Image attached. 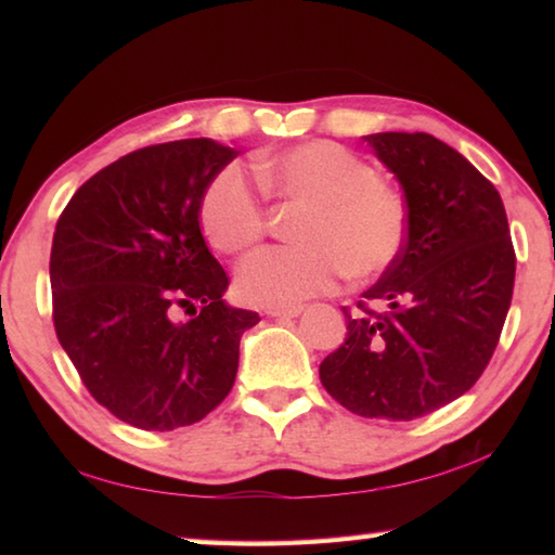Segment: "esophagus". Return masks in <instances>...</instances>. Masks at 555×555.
<instances>
[{"label": "esophagus", "mask_w": 555, "mask_h": 555, "mask_svg": "<svg viewBox=\"0 0 555 555\" xmlns=\"http://www.w3.org/2000/svg\"><path fill=\"white\" fill-rule=\"evenodd\" d=\"M304 313V306H286V308H267L269 318H298Z\"/></svg>", "instance_id": "1"}]
</instances>
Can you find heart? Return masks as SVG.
<instances>
[{
	"instance_id": "heart-1",
	"label": "heart",
	"mask_w": 555,
	"mask_h": 555,
	"mask_svg": "<svg viewBox=\"0 0 555 555\" xmlns=\"http://www.w3.org/2000/svg\"><path fill=\"white\" fill-rule=\"evenodd\" d=\"M269 195L304 208L294 222L298 247L259 249L240 264L237 291L255 306L286 308L333 291L345 274L374 279L399 259L409 210L377 168L335 142H306L257 162ZM205 240L240 255L264 237L267 215L249 178L224 166L201 198Z\"/></svg>"
}]
</instances>
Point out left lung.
Listing matches in <instances>:
<instances>
[{"label":"left lung","instance_id":"8db88e82","mask_svg":"<svg viewBox=\"0 0 555 555\" xmlns=\"http://www.w3.org/2000/svg\"><path fill=\"white\" fill-rule=\"evenodd\" d=\"M399 178L409 234L399 259L347 308L345 343L321 382L364 418L413 421L473 387L490 364L512 304L516 255L496 188L426 131L364 137Z\"/></svg>","mask_w":555,"mask_h":555}]
</instances>
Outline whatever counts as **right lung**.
<instances>
[{
    "label": "right lung",
    "mask_w": 555,
    "mask_h": 555,
    "mask_svg": "<svg viewBox=\"0 0 555 555\" xmlns=\"http://www.w3.org/2000/svg\"><path fill=\"white\" fill-rule=\"evenodd\" d=\"M237 154L212 139L137 149L82 183L55 224V335L92 399L129 426L208 416L259 323L222 300L230 279L201 232L205 188Z\"/></svg>",
    "instance_id": "right-lung-1"
}]
</instances>
